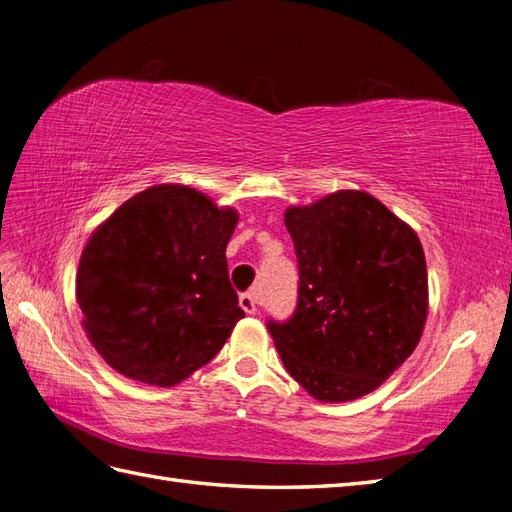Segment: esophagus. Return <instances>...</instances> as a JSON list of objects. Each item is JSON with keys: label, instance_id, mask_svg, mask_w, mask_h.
I'll return each instance as SVG.
<instances>
[{"label": "esophagus", "instance_id": "1", "mask_svg": "<svg viewBox=\"0 0 512 512\" xmlns=\"http://www.w3.org/2000/svg\"><path fill=\"white\" fill-rule=\"evenodd\" d=\"M240 307L246 314H255L257 312V296L255 292H244L240 296Z\"/></svg>", "mask_w": 512, "mask_h": 512}]
</instances>
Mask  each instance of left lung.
Segmentation results:
<instances>
[{"label": "left lung", "instance_id": "1", "mask_svg": "<svg viewBox=\"0 0 512 512\" xmlns=\"http://www.w3.org/2000/svg\"><path fill=\"white\" fill-rule=\"evenodd\" d=\"M299 301L268 331L285 371L318 401H353L406 362L427 318L423 246L366 192L329 194L285 211Z\"/></svg>", "mask_w": 512, "mask_h": 512}]
</instances>
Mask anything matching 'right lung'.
Masks as SVG:
<instances>
[{
  "mask_svg": "<svg viewBox=\"0 0 512 512\" xmlns=\"http://www.w3.org/2000/svg\"><path fill=\"white\" fill-rule=\"evenodd\" d=\"M235 224L192 187L154 185L93 231L76 301L106 364L165 388L216 358L244 318L224 255Z\"/></svg>",
  "mask_w": 512,
  "mask_h": 512,
  "instance_id": "1",
  "label": "right lung"
}]
</instances>
